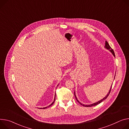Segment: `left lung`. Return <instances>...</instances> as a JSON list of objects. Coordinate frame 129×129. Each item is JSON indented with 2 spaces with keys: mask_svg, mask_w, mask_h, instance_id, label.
Masks as SVG:
<instances>
[{
  "mask_svg": "<svg viewBox=\"0 0 129 129\" xmlns=\"http://www.w3.org/2000/svg\"><path fill=\"white\" fill-rule=\"evenodd\" d=\"M105 48H106L107 49H108V50H109L112 53V54H113V55L114 56H115V53H114V50L112 49V48L111 47H110V46L109 45V43H108V42H107V41H105ZM112 86H111V88H110V91H109V93H108V95L105 96L104 98H103L102 99H101V100H100V101H98V102H96V103H92V104H90V105H84V104H82L81 103H80L79 101H78V100L77 99V97H76V95H75V92H74V94H75V98H76V100H77V101L81 104V105H82L83 106H84V107H92V106H95V105H97V104H99L100 103H101L102 101H103V100H104L105 99H106L107 98V97L109 96V94H110V92H111V88H112Z\"/></svg>",
  "mask_w": 129,
  "mask_h": 129,
  "instance_id": "8db88e82",
  "label": "left lung"
}]
</instances>
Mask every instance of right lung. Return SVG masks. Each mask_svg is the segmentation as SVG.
<instances>
[{
	"instance_id": "obj_1",
	"label": "right lung",
	"mask_w": 129,
	"mask_h": 129,
	"mask_svg": "<svg viewBox=\"0 0 129 129\" xmlns=\"http://www.w3.org/2000/svg\"><path fill=\"white\" fill-rule=\"evenodd\" d=\"M55 98H54V101L50 104V105H49L48 107H45V108H39V109H46V108H48V107H50L51 105H52L53 103H54V101H55Z\"/></svg>"
}]
</instances>
